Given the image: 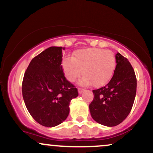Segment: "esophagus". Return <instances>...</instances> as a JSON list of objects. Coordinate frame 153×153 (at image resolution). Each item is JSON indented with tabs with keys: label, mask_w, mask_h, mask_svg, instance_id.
I'll return each instance as SVG.
<instances>
[{
	"label": "esophagus",
	"mask_w": 153,
	"mask_h": 153,
	"mask_svg": "<svg viewBox=\"0 0 153 153\" xmlns=\"http://www.w3.org/2000/svg\"><path fill=\"white\" fill-rule=\"evenodd\" d=\"M84 88H78V93L80 94H81L82 92H83Z\"/></svg>",
	"instance_id": "obj_1"
}]
</instances>
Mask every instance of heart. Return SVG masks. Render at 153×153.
I'll return each instance as SVG.
<instances>
[{"mask_svg":"<svg viewBox=\"0 0 153 153\" xmlns=\"http://www.w3.org/2000/svg\"><path fill=\"white\" fill-rule=\"evenodd\" d=\"M116 63V57L111 50L88 48L75 51L73 57L65 58L62 68L70 82H75L82 73L80 85L93 84L94 86L99 87L109 81L114 72Z\"/></svg>","mask_w":153,"mask_h":153,"instance_id":"obj_1","label":"heart"}]
</instances>
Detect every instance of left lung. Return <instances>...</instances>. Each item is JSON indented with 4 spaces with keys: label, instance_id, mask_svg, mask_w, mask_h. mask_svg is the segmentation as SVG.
<instances>
[{
    "label": "left lung",
    "instance_id": "1",
    "mask_svg": "<svg viewBox=\"0 0 153 153\" xmlns=\"http://www.w3.org/2000/svg\"><path fill=\"white\" fill-rule=\"evenodd\" d=\"M113 77L103 87L93 91L89 105L92 118L102 125L114 127L130 113L137 91V78L130 62L120 53L116 54Z\"/></svg>",
    "mask_w": 153,
    "mask_h": 153
}]
</instances>
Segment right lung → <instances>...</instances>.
<instances>
[{"instance_id": "right-lung-1", "label": "right lung", "mask_w": 153, "mask_h": 153, "mask_svg": "<svg viewBox=\"0 0 153 153\" xmlns=\"http://www.w3.org/2000/svg\"><path fill=\"white\" fill-rule=\"evenodd\" d=\"M65 47H50L31 59L24 73L22 94L33 119L52 127L61 124L70 112V102L78 89L67 80L62 68Z\"/></svg>"}]
</instances>
